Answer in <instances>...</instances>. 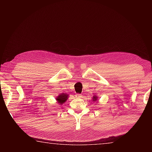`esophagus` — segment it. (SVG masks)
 I'll return each mask as SVG.
<instances>
[{
  "instance_id": "34e87169",
  "label": "esophagus",
  "mask_w": 152,
  "mask_h": 152,
  "mask_svg": "<svg viewBox=\"0 0 152 152\" xmlns=\"http://www.w3.org/2000/svg\"><path fill=\"white\" fill-rule=\"evenodd\" d=\"M76 98H82V95L81 94H76Z\"/></svg>"
}]
</instances>
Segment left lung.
Returning a JSON list of instances; mask_svg holds the SVG:
<instances>
[{
    "mask_svg": "<svg viewBox=\"0 0 152 152\" xmlns=\"http://www.w3.org/2000/svg\"><path fill=\"white\" fill-rule=\"evenodd\" d=\"M92 101L93 102H95V101H96L97 100H98V96H96V95H94V96H92Z\"/></svg>",
    "mask_w": 152,
    "mask_h": 152,
    "instance_id": "left-lung-1",
    "label": "left lung"
}]
</instances>
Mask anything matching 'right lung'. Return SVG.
<instances>
[{"label":"right lung","instance_id":"1","mask_svg":"<svg viewBox=\"0 0 152 152\" xmlns=\"http://www.w3.org/2000/svg\"><path fill=\"white\" fill-rule=\"evenodd\" d=\"M68 96H69L68 94H67L66 93H61L60 94H59L58 96L56 98V99L58 103L61 105L64 103H65L66 101L68 99Z\"/></svg>","mask_w":152,"mask_h":152}]
</instances>
